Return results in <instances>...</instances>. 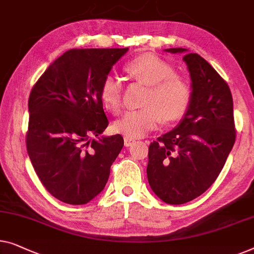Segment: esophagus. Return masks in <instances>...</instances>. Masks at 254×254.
I'll return each instance as SVG.
<instances>
[{
	"label": "esophagus",
	"instance_id": "34e87169",
	"mask_svg": "<svg viewBox=\"0 0 254 254\" xmlns=\"http://www.w3.org/2000/svg\"><path fill=\"white\" fill-rule=\"evenodd\" d=\"M124 142H125V145H126V146H130L135 143V139L133 137H129V136H125Z\"/></svg>",
	"mask_w": 254,
	"mask_h": 254
}]
</instances>
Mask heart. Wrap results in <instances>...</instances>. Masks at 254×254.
Masks as SVG:
<instances>
[{
    "instance_id": "obj_1",
    "label": "heart",
    "mask_w": 254,
    "mask_h": 254,
    "mask_svg": "<svg viewBox=\"0 0 254 254\" xmlns=\"http://www.w3.org/2000/svg\"><path fill=\"white\" fill-rule=\"evenodd\" d=\"M127 74L148 86L143 108L128 111L115 121L116 131L129 137H142L154 129L161 119L170 124L181 119L188 111L192 89L188 81L175 74V69L163 58L144 54L125 66ZM101 100L106 109L117 112L121 106V87L113 76H106L101 84Z\"/></svg>"
}]
</instances>
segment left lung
Here are the masks:
<instances>
[{
    "label": "left lung",
    "mask_w": 254,
    "mask_h": 254,
    "mask_svg": "<svg viewBox=\"0 0 254 254\" xmlns=\"http://www.w3.org/2000/svg\"><path fill=\"white\" fill-rule=\"evenodd\" d=\"M165 51L186 54L192 100L178 126L150 144L146 174L161 200L180 205L204 193L225 166L236 138L234 104L227 82L203 57L185 48Z\"/></svg>",
    "instance_id": "8db88e82"
}]
</instances>
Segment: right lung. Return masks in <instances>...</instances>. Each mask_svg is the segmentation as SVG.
Wrapping results in <instances>:
<instances>
[{
	"label": "right lung",
	"instance_id": "right-lung-1",
	"mask_svg": "<svg viewBox=\"0 0 254 254\" xmlns=\"http://www.w3.org/2000/svg\"><path fill=\"white\" fill-rule=\"evenodd\" d=\"M127 51H66L50 64L29 95V159L45 188L63 203L83 205L100 194L123 149L120 134L100 137L109 125L100 90Z\"/></svg>",
	"mask_w": 254,
	"mask_h": 254
}]
</instances>
